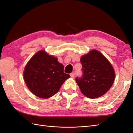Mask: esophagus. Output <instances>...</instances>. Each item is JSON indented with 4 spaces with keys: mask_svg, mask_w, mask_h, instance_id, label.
Instances as JSON below:
<instances>
[{
    "mask_svg": "<svg viewBox=\"0 0 133 133\" xmlns=\"http://www.w3.org/2000/svg\"><path fill=\"white\" fill-rule=\"evenodd\" d=\"M70 76L71 78H74V77H75V73L72 72L71 74H70Z\"/></svg>",
    "mask_w": 133,
    "mask_h": 133,
    "instance_id": "obj_1",
    "label": "esophagus"
}]
</instances>
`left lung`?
Masks as SVG:
<instances>
[{
    "label": "left lung",
    "instance_id": "obj_1",
    "mask_svg": "<svg viewBox=\"0 0 133 133\" xmlns=\"http://www.w3.org/2000/svg\"><path fill=\"white\" fill-rule=\"evenodd\" d=\"M83 72L75 81L82 93L89 98H98L109 91L115 81V72L109 61L96 50L81 58Z\"/></svg>",
    "mask_w": 133,
    "mask_h": 133
}]
</instances>
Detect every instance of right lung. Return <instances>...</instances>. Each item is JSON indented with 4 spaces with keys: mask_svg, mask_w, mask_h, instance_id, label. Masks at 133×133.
<instances>
[{
    "mask_svg": "<svg viewBox=\"0 0 133 133\" xmlns=\"http://www.w3.org/2000/svg\"><path fill=\"white\" fill-rule=\"evenodd\" d=\"M57 58L40 50L31 58L25 67L24 79L28 88L36 96L48 98L56 94L69 74Z\"/></svg>",
    "mask_w": 133,
    "mask_h": 133,
    "instance_id": "obj_1",
    "label": "right lung"
}]
</instances>
